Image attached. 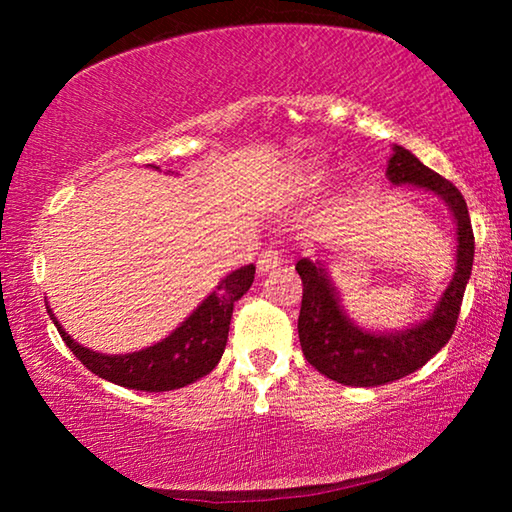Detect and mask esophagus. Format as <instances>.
Masks as SVG:
<instances>
[{"mask_svg": "<svg viewBox=\"0 0 512 512\" xmlns=\"http://www.w3.org/2000/svg\"><path fill=\"white\" fill-rule=\"evenodd\" d=\"M280 259H282L280 248L268 246L266 250H262V255H259L257 268H259V271H268V268H275L277 264H280Z\"/></svg>", "mask_w": 512, "mask_h": 512, "instance_id": "obj_1", "label": "esophagus"}]
</instances>
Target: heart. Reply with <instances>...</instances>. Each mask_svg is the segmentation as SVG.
Returning <instances> with one entry per match:
<instances>
[{"instance_id": "heart-1", "label": "heart", "mask_w": 512, "mask_h": 512, "mask_svg": "<svg viewBox=\"0 0 512 512\" xmlns=\"http://www.w3.org/2000/svg\"><path fill=\"white\" fill-rule=\"evenodd\" d=\"M316 180H318V173H309V176H307V183H309V185H314Z\"/></svg>"}]
</instances>
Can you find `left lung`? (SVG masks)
Returning <instances> with one entry per match:
<instances>
[{
    "mask_svg": "<svg viewBox=\"0 0 512 512\" xmlns=\"http://www.w3.org/2000/svg\"><path fill=\"white\" fill-rule=\"evenodd\" d=\"M388 180L393 185H415L438 194L456 219V271L438 307L424 323L395 334L363 332L343 314L325 268L300 259L296 271L302 280V305L298 336L305 359L320 375L343 386H381L422 368L433 354L452 339L461 314L467 280L474 262V232L463 194L440 173L415 158L404 146H395L388 160Z\"/></svg>",
    "mask_w": 512,
    "mask_h": 512,
    "instance_id": "left-lung-1",
    "label": "left lung"
}]
</instances>
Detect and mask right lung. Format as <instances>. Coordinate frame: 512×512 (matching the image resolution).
I'll use <instances>...</instances> for the list:
<instances>
[{
    "label": "right lung",
    "instance_id": "obj_1",
    "mask_svg": "<svg viewBox=\"0 0 512 512\" xmlns=\"http://www.w3.org/2000/svg\"><path fill=\"white\" fill-rule=\"evenodd\" d=\"M253 280V264L223 277L219 287L198 305L176 332H171L167 339L151 348L133 354H110L108 357V354L83 348L69 339V334H65L49 307L47 311L67 348L94 375L108 379L112 384L133 388V391L162 393L183 388L214 370L216 363L221 361L225 343H228L232 307L250 289Z\"/></svg>",
    "mask_w": 512,
    "mask_h": 512
}]
</instances>
